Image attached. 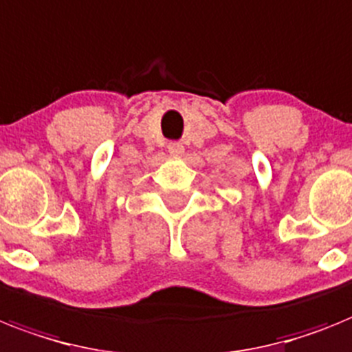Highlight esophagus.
<instances>
[{
	"label": "esophagus",
	"instance_id": "34e87169",
	"mask_svg": "<svg viewBox=\"0 0 352 352\" xmlns=\"http://www.w3.org/2000/svg\"><path fill=\"white\" fill-rule=\"evenodd\" d=\"M169 151H170V153H173V155H182L183 145L182 144H170L169 145Z\"/></svg>",
	"mask_w": 352,
	"mask_h": 352
}]
</instances>
